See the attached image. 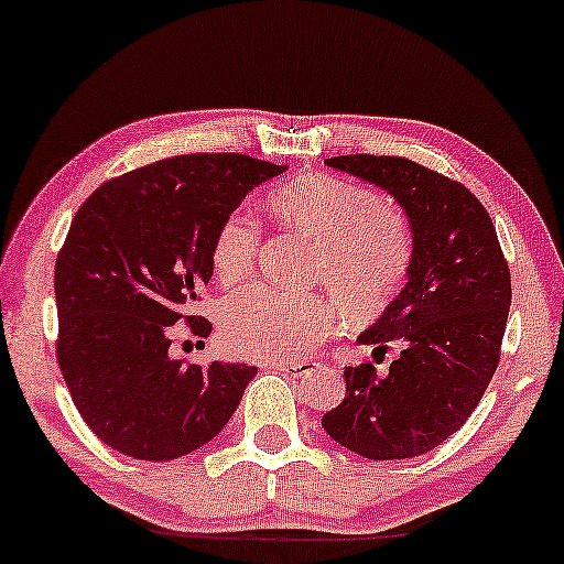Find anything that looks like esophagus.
Returning a JSON list of instances; mask_svg holds the SVG:
<instances>
[{
	"instance_id": "esophagus-1",
	"label": "esophagus",
	"mask_w": 564,
	"mask_h": 564,
	"mask_svg": "<svg viewBox=\"0 0 564 564\" xmlns=\"http://www.w3.org/2000/svg\"><path fill=\"white\" fill-rule=\"evenodd\" d=\"M269 368L290 372V376H308V372L316 368V360H272Z\"/></svg>"
}]
</instances>
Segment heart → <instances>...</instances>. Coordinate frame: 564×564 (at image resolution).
I'll list each match as a JSON object with an SVG mask.
<instances>
[{
  "mask_svg": "<svg viewBox=\"0 0 564 564\" xmlns=\"http://www.w3.org/2000/svg\"><path fill=\"white\" fill-rule=\"evenodd\" d=\"M269 212L321 243L318 280L332 288L349 316L368 321L389 308L412 261V243L401 217L370 188L336 175H297L272 194ZM259 240L261 230L248 212L225 219L212 253L219 280L232 284L251 274ZM336 316V303L328 297L253 284L225 300L219 328L230 352L276 360L316 347Z\"/></svg>",
  "mask_w": 564,
  "mask_h": 564,
  "instance_id": "1",
  "label": "heart"
}]
</instances>
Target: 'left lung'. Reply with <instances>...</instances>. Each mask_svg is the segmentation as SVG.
<instances>
[{"instance_id":"1","label":"left lung","mask_w":564,"mask_h":564,"mask_svg":"<svg viewBox=\"0 0 564 564\" xmlns=\"http://www.w3.org/2000/svg\"><path fill=\"white\" fill-rule=\"evenodd\" d=\"M334 171L386 192L412 236L406 284L357 336L401 355L386 376L345 368L347 397L321 425L372 460L414 458L460 430L500 362L510 311V272L487 209L469 188L406 158L341 155Z\"/></svg>"}]
</instances>
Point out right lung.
I'll list each match as a JSON object with an SVG mask.
<instances>
[{"mask_svg": "<svg viewBox=\"0 0 564 564\" xmlns=\"http://www.w3.org/2000/svg\"><path fill=\"white\" fill-rule=\"evenodd\" d=\"M284 171L248 155H178L108 181L77 209L56 256V357L87 427L113 451L171 460L228 425L256 368L184 365L167 334L212 280L225 219Z\"/></svg>", "mask_w": 564, "mask_h": 564, "instance_id": "add662e5", "label": "right lung"}]
</instances>
